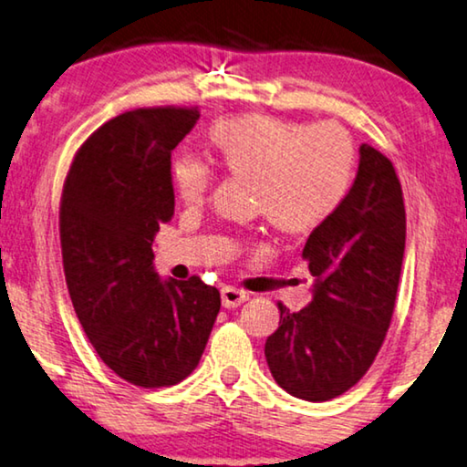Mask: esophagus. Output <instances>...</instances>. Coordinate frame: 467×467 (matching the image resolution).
Returning <instances> with one entry per match:
<instances>
[{
    "label": "esophagus",
    "instance_id": "1",
    "mask_svg": "<svg viewBox=\"0 0 467 467\" xmlns=\"http://www.w3.org/2000/svg\"><path fill=\"white\" fill-rule=\"evenodd\" d=\"M248 296H250V293H246V290H242L238 286H223V290H221L223 307H227V309L242 306V303L248 301Z\"/></svg>",
    "mask_w": 467,
    "mask_h": 467
}]
</instances>
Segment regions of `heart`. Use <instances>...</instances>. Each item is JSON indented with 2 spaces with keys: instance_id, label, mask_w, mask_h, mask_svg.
I'll use <instances>...</instances> for the list:
<instances>
[{
  "instance_id": "heart-1",
  "label": "heart",
  "mask_w": 467,
  "mask_h": 467,
  "mask_svg": "<svg viewBox=\"0 0 467 467\" xmlns=\"http://www.w3.org/2000/svg\"><path fill=\"white\" fill-rule=\"evenodd\" d=\"M208 143L229 174L250 177L253 208L282 232H307L333 217L354 181V143L335 121L244 113L219 119ZM211 183L206 161L174 160L172 187L185 204H200Z\"/></svg>"
}]
</instances>
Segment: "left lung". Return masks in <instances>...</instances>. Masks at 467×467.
I'll list each match as a JSON object with an SVG mask.
<instances>
[{
    "instance_id": "1",
    "label": "left lung",
    "mask_w": 467,
    "mask_h": 467,
    "mask_svg": "<svg viewBox=\"0 0 467 467\" xmlns=\"http://www.w3.org/2000/svg\"><path fill=\"white\" fill-rule=\"evenodd\" d=\"M407 214L394 166L370 145L349 193L306 242L314 275L301 312L280 303V327L265 341L275 383L290 396L324 402L362 379L388 333L400 282Z\"/></svg>"
}]
</instances>
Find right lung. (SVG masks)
Segmentation results:
<instances>
[{"mask_svg":"<svg viewBox=\"0 0 467 467\" xmlns=\"http://www.w3.org/2000/svg\"><path fill=\"white\" fill-rule=\"evenodd\" d=\"M198 109L121 113L79 147L60 198L65 280L84 333L107 367L140 388L198 367L221 295L198 275L161 280L153 238L174 214L172 150Z\"/></svg>","mask_w":467,"mask_h":467,"instance_id":"right-lung-1","label":"right lung"}]
</instances>
